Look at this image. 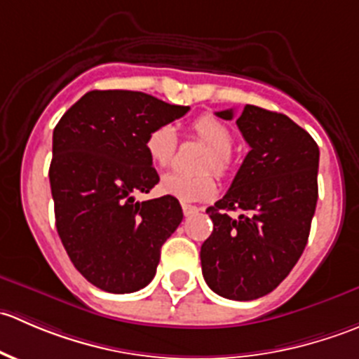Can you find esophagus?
Returning a JSON list of instances; mask_svg holds the SVG:
<instances>
[{"mask_svg":"<svg viewBox=\"0 0 359 359\" xmlns=\"http://www.w3.org/2000/svg\"><path fill=\"white\" fill-rule=\"evenodd\" d=\"M182 212H184V215H186V217H191V215H196V213L200 212V208H198V206H194V205H186V203H184Z\"/></svg>","mask_w":359,"mask_h":359,"instance_id":"34e87169","label":"esophagus"}]
</instances>
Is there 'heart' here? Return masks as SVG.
Here are the masks:
<instances>
[{
  "mask_svg": "<svg viewBox=\"0 0 359 359\" xmlns=\"http://www.w3.org/2000/svg\"><path fill=\"white\" fill-rule=\"evenodd\" d=\"M191 133L205 146H208L200 159V168L213 170L220 177L227 175L233 168V154H231L233 133L226 123L212 114H203L191 123ZM144 146L153 165L166 166L172 161L177 149L175 132L170 125L156 126L147 133ZM159 191L166 196L189 203L212 198L217 186L210 172H200L194 175L170 172L159 180Z\"/></svg>",
  "mask_w": 359,
  "mask_h": 359,
  "instance_id": "heart-1",
  "label": "heart"
}]
</instances>
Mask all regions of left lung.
Segmentation results:
<instances>
[{"mask_svg": "<svg viewBox=\"0 0 359 359\" xmlns=\"http://www.w3.org/2000/svg\"><path fill=\"white\" fill-rule=\"evenodd\" d=\"M217 116L233 119L234 111ZM250 151L222 200L206 208L213 231L201 245L206 285L231 300L273 292L307 245L318 201L320 149L288 116L245 106L236 119ZM227 211H240L231 217Z\"/></svg>", "mask_w": 359, "mask_h": 359, "instance_id": "1", "label": "left lung"}]
</instances>
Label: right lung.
Masks as SVG:
<instances>
[{
  "label": "right lung",
  "instance_id": "add662e5",
  "mask_svg": "<svg viewBox=\"0 0 359 359\" xmlns=\"http://www.w3.org/2000/svg\"><path fill=\"white\" fill-rule=\"evenodd\" d=\"M187 111L142 92L93 90L53 130L48 177L57 233L76 269L100 290L149 285L163 243L182 222L177 198L137 201L135 194L159 182L147 133Z\"/></svg>",
  "mask_w": 359,
  "mask_h": 359
}]
</instances>
